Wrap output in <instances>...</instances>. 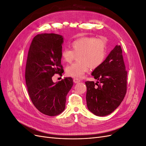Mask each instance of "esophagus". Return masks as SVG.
Wrapping results in <instances>:
<instances>
[{"label":"esophagus","mask_w":146,"mask_h":146,"mask_svg":"<svg viewBox=\"0 0 146 146\" xmlns=\"http://www.w3.org/2000/svg\"><path fill=\"white\" fill-rule=\"evenodd\" d=\"M73 81H74V82L75 83H77L80 82V80H79V79L77 78H74L73 79Z\"/></svg>","instance_id":"esophagus-1"}]
</instances>
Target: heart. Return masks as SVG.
Masks as SVG:
<instances>
[{"instance_id":"1","label":"heart","mask_w":146,"mask_h":146,"mask_svg":"<svg viewBox=\"0 0 146 146\" xmlns=\"http://www.w3.org/2000/svg\"><path fill=\"white\" fill-rule=\"evenodd\" d=\"M71 50L64 48L61 52L63 60L70 63L77 55L78 61L66 69L67 76L81 78L90 68L96 69L104 63L107 55V44L104 38L84 36L70 43Z\"/></svg>"}]
</instances>
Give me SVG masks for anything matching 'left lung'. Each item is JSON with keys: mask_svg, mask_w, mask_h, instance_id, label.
I'll return each instance as SVG.
<instances>
[{"mask_svg": "<svg viewBox=\"0 0 146 146\" xmlns=\"http://www.w3.org/2000/svg\"><path fill=\"white\" fill-rule=\"evenodd\" d=\"M92 76L98 82H85L88 108L96 116L108 115L121 104L127 92V71L121 46H115Z\"/></svg>", "mask_w": 146, "mask_h": 146, "instance_id": "1", "label": "left lung"}]
</instances>
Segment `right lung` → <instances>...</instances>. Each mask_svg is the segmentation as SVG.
Here are the masks:
<instances>
[{
	"mask_svg": "<svg viewBox=\"0 0 146 146\" xmlns=\"http://www.w3.org/2000/svg\"><path fill=\"white\" fill-rule=\"evenodd\" d=\"M63 42L60 35H37L30 44L26 63L25 77L30 98L39 111L49 116L64 111L66 96L73 85L71 77L56 83L52 79L64 72L61 64Z\"/></svg>",
	"mask_w": 146,
	"mask_h": 146,
	"instance_id": "obj_1",
	"label": "right lung"
}]
</instances>
